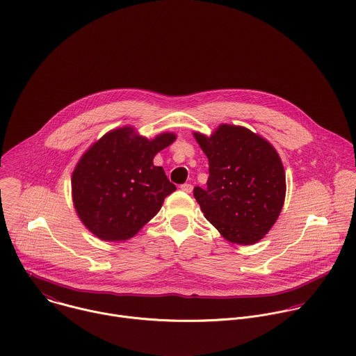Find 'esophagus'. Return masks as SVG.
Returning a JSON list of instances; mask_svg holds the SVG:
<instances>
[{"label":"esophagus","instance_id":"esophagus-1","mask_svg":"<svg viewBox=\"0 0 356 356\" xmlns=\"http://www.w3.org/2000/svg\"><path fill=\"white\" fill-rule=\"evenodd\" d=\"M180 188H181V191H184V193L190 194V193L193 191V184H190V183H186V184H183Z\"/></svg>","mask_w":356,"mask_h":356}]
</instances>
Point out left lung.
Segmentation results:
<instances>
[{"label":"left lung","mask_w":356,"mask_h":356,"mask_svg":"<svg viewBox=\"0 0 356 356\" xmlns=\"http://www.w3.org/2000/svg\"><path fill=\"white\" fill-rule=\"evenodd\" d=\"M193 134L209 161L208 187L194 188L204 216L229 243H258L284 205L286 172L277 151L236 124L223 123L211 136Z\"/></svg>","instance_id":"8db88e82"}]
</instances>
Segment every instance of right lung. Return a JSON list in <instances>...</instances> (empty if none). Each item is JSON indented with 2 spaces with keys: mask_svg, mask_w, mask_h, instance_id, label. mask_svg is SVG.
Here are the masks:
<instances>
[{
  "mask_svg": "<svg viewBox=\"0 0 356 356\" xmlns=\"http://www.w3.org/2000/svg\"><path fill=\"white\" fill-rule=\"evenodd\" d=\"M175 140V133L147 138L123 126L81 155L72 173V200L92 234L104 241H124L159 212L176 187L154 165V156Z\"/></svg>",
  "mask_w": 356,
  "mask_h": 356,
  "instance_id": "obj_1",
  "label": "right lung"
}]
</instances>
